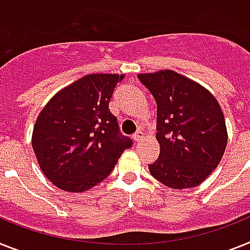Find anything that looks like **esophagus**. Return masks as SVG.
Masks as SVG:
<instances>
[{"label":"esophagus","mask_w":250,"mask_h":250,"mask_svg":"<svg viewBox=\"0 0 250 250\" xmlns=\"http://www.w3.org/2000/svg\"><path fill=\"white\" fill-rule=\"evenodd\" d=\"M143 137H144V133L142 131V130H139V131H137V133L134 134L133 139H134V142H139V140L143 139Z\"/></svg>","instance_id":"esophagus-1"}]
</instances>
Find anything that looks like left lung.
<instances>
[{"label": "left lung", "instance_id": "obj_1", "mask_svg": "<svg viewBox=\"0 0 250 250\" xmlns=\"http://www.w3.org/2000/svg\"><path fill=\"white\" fill-rule=\"evenodd\" d=\"M157 103L160 156L149 172L171 189L203 183L218 166L228 144L221 106L203 85L176 73L138 74Z\"/></svg>", "mask_w": 250, "mask_h": 250}]
</instances>
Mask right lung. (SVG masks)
Returning a JSON list of instances; mask_svg holds the SVG:
<instances>
[{"mask_svg": "<svg viewBox=\"0 0 250 250\" xmlns=\"http://www.w3.org/2000/svg\"><path fill=\"white\" fill-rule=\"evenodd\" d=\"M125 74H89L60 89L39 112L32 147L55 187L83 193L104 180L131 140L108 108Z\"/></svg>", "mask_w": 250, "mask_h": 250, "instance_id": "obj_1", "label": "right lung"}]
</instances>
